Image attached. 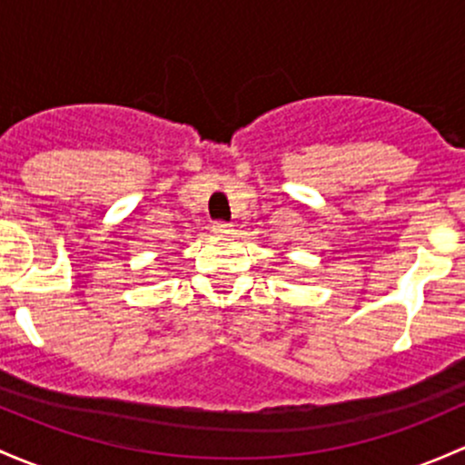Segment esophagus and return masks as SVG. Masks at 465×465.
<instances>
[{
  "label": "esophagus",
  "instance_id": "1",
  "mask_svg": "<svg viewBox=\"0 0 465 465\" xmlns=\"http://www.w3.org/2000/svg\"><path fill=\"white\" fill-rule=\"evenodd\" d=\"M212 232H213V233H216V236H220V238H224V236H229V233H232V232H233V229H232V224H227V223H213Z\"/></svg>",
  "mask_w": 465,
  "mask_h": 465
}]
</instances>
